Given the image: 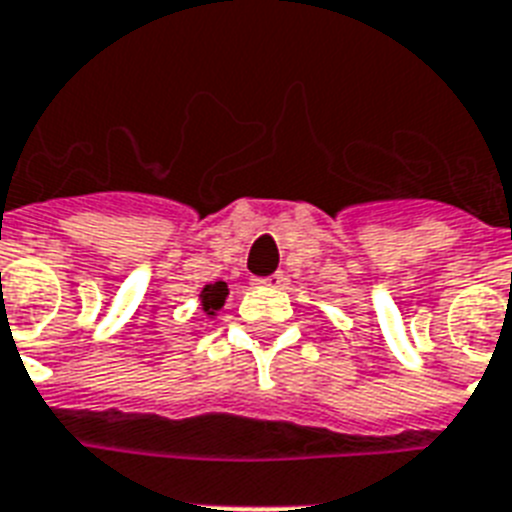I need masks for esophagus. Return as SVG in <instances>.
Here are the masks:
<instances>
[{
	"label": "esophagus",
	"mask_w": 512,
	"mask_h": 512,
	"mask_svg": "<svg viewBox=\"0 0 512 512\" xmlns=\"http://www.w3.org/2000/svg\"><path fill=\"white\" fill-rule=\"evenodd\" d=\"M252 284H255V286H270V289H276V286L284 284V273H270V276H263V278H252Z\"/></svg>",
	"instance_id": "34e87169"
}]
</instances>
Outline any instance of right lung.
<instances>
[{
    "instance_id": "1",
    "label": "right lung",
    "mask_w": 512,
    "mask_h": 512,
    "mask_svg": "<svg viewBox=\"0 0 512 512\" xmlns=\"http://www.w3.org/2000/svg\"><path fill=\"white\" fill-rule=\"evenodd\" d=\"M226 297H228L226 281H215V284H207L205 289H202V294H199V299H202V310H205L207 315H215L220 307H223Z\"/></svg>"
}]
</instances>
